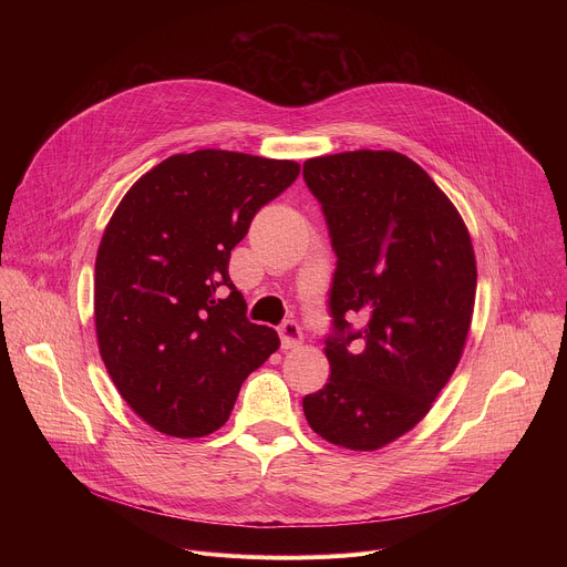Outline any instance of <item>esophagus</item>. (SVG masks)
Masks as SVG:
<instances>
[{"instance_id":"esophagus-1","label":"esophagus","mask_w":567,"mask_h":567,"mask_svg":"<svg viewBox=\"0 0 567 567\" xmlns=\"http://www.w3.org/2000/svg\"><path fill=\"white\" fill-rule=\"evenodd\" d=\"M280 341H282V350H291L298 348L302 343V330L296 320H285L280 326Z\"/></svg>"}]
</instances>
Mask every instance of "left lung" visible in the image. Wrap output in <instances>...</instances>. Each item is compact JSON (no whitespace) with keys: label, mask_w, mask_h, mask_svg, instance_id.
Returning <instances> with one entry per match:
<instances>
[{"label":"left lung","mask_w":567,"mask_h":567,"mask_svg":"<svg viewBox=\"0 0 567 567\" xmlns=\"http://www.w3.org/2000/svg\"><path fill=\"white\" fill-rule=\"evenodd\" d=\"M302 177L337 254L332 372L302 411L322 440L374 451L417 426L457 368L475 302L473 245L451 199L399 152L307 158Z\"/></svg>","instance_id":"1"}]
</instances>
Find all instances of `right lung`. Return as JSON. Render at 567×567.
<instances>
[{
    "label": "right lung",
    "instance_id": "right-lung-1",
    "mask_svg": "<svg viewBox=\"0 0 567 567\" xmlns=\"http://www.w3.org/2000/svg\"><path fill=\"white\" fill-rule=\"evenodd\" d=\"M298 173L296 161L241 152L175 154L114 210L96 256L99 350L121 396L158 433L224 426L241 381L280 348L271 328L249 322L228 260Z\"/></svg>",
    "mask_w": 567,
    "mask_h": 567
}]
</instances>
